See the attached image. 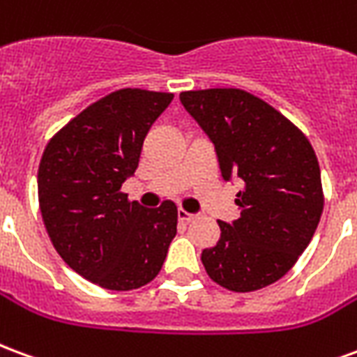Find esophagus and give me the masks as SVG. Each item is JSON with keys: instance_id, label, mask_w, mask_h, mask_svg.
Here are the masks:
<instances>
[{"instance_id": "1", "label": "esophagus", "mask_w": 357, "mask_h": 357, "mask_svg": "<svg viewBox=\"0 0 357 357\" xmlns=\"http://www.w3.org/2000/svg\"><path fill=\"white\" fill-rule=\"evenodd\" d=\"M178 216H179V220H181V222H185V224H189V222H193L195 218H197V216H195V214H191V212H187V210H183V208L179 210Z\"/></svg>"}]
</instances>
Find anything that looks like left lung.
I'll list each match as a JSON object with an SVG mask.
<instances>
[{
	"label": "left lung",
	"instance_id": "left-lung-1",
	"mask_svg": "<svg viewBox=\"0 0 357 357\" xmlns=\"http://www.w3.org/2000/svg\"><path fill=\"white\" fill-rule=\"evenodd\" d=\"M179 99L216 147L224 179L243 181L241 218L218 222L201 260L233 292L275 283L296 264L323 212L319 162L307 137L271 105L237 88L181 91Z\"/></svg>",
	"mask_w": 357,
	"mask_h": 357
}]
</instances>
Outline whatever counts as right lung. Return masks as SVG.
Returning <instances> with one entry per match:
<instances>
[{"label": "right lung", "mask_w": 357, "mask_h": 357, "mask_svg": "<svg viewBox=\"0 0 357 357\" xmlns=\"http://www.w3.org/2000/svg\"><path fill=\"white\" fill-rule=\"evenodd\" d=\"M172 99L164 91L116 89L76 114L43 151L38 201L47 235L76 273L102 289L151 283L178 231L174 202L145 208L122 191Z\"/></svg>", "instance_id": "add662e5"}]
</instances>
